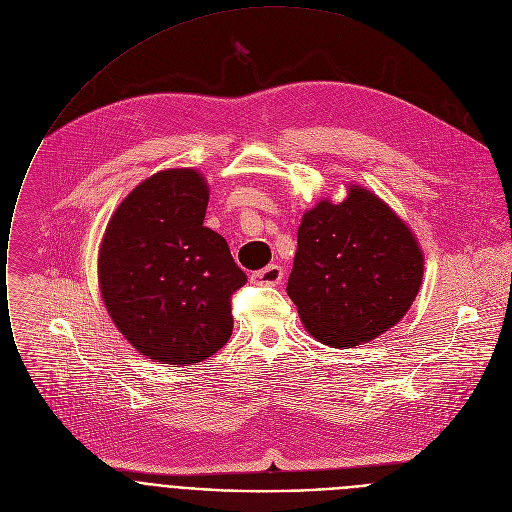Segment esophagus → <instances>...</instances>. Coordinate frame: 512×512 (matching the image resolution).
<instances>
[{"label":"esophagus","instance_id":"1","mask_svg":"<svg viewBox=\"0 0 512 512\" xmlns=\"http://www.w3.org/2000/svg\"><path fill=\"white\" fill-rule=\"evenodd\" d=\"M250 280L254 284H262V286H276L282 280V268L276 264L266 266L264 270H258L250 276Z\"/></svg>","mask_w":512,"mask_h":512}]
</instances>
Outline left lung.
Returning <instances> with one entry per match:
<instances>
[{
    "label": "left lung",
    "mask_w": 512,
    "mask_h": 512,
    "mask_svg": "<svg viewBox=\"0 0 512 512\" xmlns=\"http://www.w3.org/2000/svg\"><path fill=\"white\" fill-rule=\"evenodd\" d=\"M286 292L319 343L351 349L395 327L424 278L418 238L387 203L351 183L304 212Z\"/></svg>",
    "instance_id": "8db88e82"
}]
</instances>
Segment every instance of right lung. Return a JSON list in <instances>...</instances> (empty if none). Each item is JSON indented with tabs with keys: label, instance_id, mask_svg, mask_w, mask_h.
I'll return each instance as SVG.
<instances>
[{
	"label": "right lung",
	"instance_id": "1",
	"mask_svg": "<svg viewBox=\"0 0 512 512\" xmlns=\"http://www.w3.org/2000/svg\"><path fill=\"white\" fill-rule=\"evenodd\" d=\"M208 201L210 185L197 169H165L119 203L102 236L100 296L147 359L193 365L232 335L230 300L246 274L228 242L203 226Z\"/></svg>",
	"mask_w": 512,
	"mask_h": 512
}]
</instances>
